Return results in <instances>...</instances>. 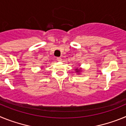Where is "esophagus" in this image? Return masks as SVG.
<instances>
[{
  "label": "esophagus",
  "instance_id": "34e87169",
  "mask_svg": "<svg viewBox=\"0 0 126 126\" xmlns=\"http://www.w3.org/2000/svg\"><path fill=\"white\" fill-rule=\"evenodd\" d=\"M57 61H59V62H61V61H62V58H61V57H57Z\"/></svg>",
  "mask_w": 126,
  "mask_h": 126
}]
</instances>
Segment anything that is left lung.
<instances>
[{"instance_id": "left-lung-1", "label": "left lung", "mask_w": 126, "mask_h": 126, "mask_svg": "<svg viewBox=\"0 0 126 126\" xmlns=\"http://www.w3.org/2000/svg\"><path fill=\"white\" fill-rule=\"evenodd\" d=\"M76 71H78H78H79V70H78V69H76Z\"/></svg>"}]
</instances>
